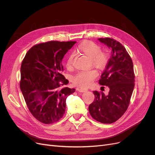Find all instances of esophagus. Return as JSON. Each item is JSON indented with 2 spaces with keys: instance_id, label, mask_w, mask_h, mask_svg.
Wrapping results in <instances>:
<instances>
[{
  "instance_id": "esophagus-1",
  "label": "esophagus",
  "mask_w": 155,
  "mask_h": 155,
  "mask_svg": "<svg viewBox=\"0 0 155 155\" xmlns=\"http://www.w3.org/2000/svg\"><path fill=\"white\" fill-rule=\"evenodd\" d=\"M76 91H78V92H86L87 90V89H84V88H76Z\"/></svg>"
}]
</instances>
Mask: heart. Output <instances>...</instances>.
Segmentation results:
<instances>
[{"instance_id":"b5f03b06","label":"heart","mask_w":155,"mask_h":155,"mask_svg":"<svg viewBox=\"0 0 155 155\" xmlns=\"http://www.w3.org/2000/svg\"><path fill=\"white\" fill-rule=\"evenodd\" d=\"M76 53L83 54L91 58L92 65L100 70L105 69L109 61L108 55L101 51L100 46L90 41H85L75 50ZM73 56L69 55L67 62L66 66L67 68H70L72 66ZM97 76L96 70L91 69L88 70H83L78 72L72 78L73 83L75 85L82 88H86L92 83L94 79Z\"/></svg>"}]
</instances>
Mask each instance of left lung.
Wrapping results in <instances>:
<instances>
[{
  "label": "left lung",
  "instance_id": "1",
  "mask_svg": "<svg viewBox=\"0 0 155 155\" xmlns=\"http://www.w3.org/2000/svg\"><path fill=\"white\" fill-rule=\"evenodd\" d=\"M112 50L111 57L103 72L99 83L109 88L103 92L93 91L94 100L88 107L92 118L102 124L115 122L128 108L134 87L133 63L124 46L113 39H98Z\"/></svg>",
  "mask_w": 155,
  "mask_h": 155
}]
</instances>
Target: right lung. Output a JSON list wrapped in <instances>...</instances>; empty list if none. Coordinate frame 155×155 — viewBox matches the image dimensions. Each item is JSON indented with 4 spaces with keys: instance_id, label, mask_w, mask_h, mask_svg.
Instances as JSON below:
<instances>
[{
    "instance_id": "add662e5",
    "label": "right lung",
    "mask_w": 155,
    "mask_h": 155,
    "mask_svg": "<svg viewBox=\"0 0 155 155\" xmlns=\"http://www.w3.org/2000/svg\"><path fill=\"white\" fill-rule=\"evenodd\" d=\"M76 41H48L28 51L21 67L20 88L28 108L41 123L59 121L66 109L67 97L74 88L64 87L62 59Z\"/></svg>"
}]
</instances>
